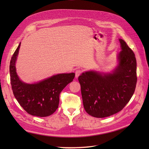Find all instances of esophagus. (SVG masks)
Wrapping results in <instances>:
<instances>
[{"mask_svg": "<svg viewBox=\"0 0 149 149\" xmlns=\"http://www.w3.org/2000/svg\"><path fill=\"white\" fill-rule=\"evenodd\" d=\"M81 73H82V71L81 70H76L75 71V76H76V78H78V76Z\"/></svg>", "mask_w": 149, "mask_h": 149, "instance_id": "obj_1", "label": "esophagus"}]
</instances>
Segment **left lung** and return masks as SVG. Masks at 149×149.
<instances>
[{
    "mask_svg": "<svg viewBox=\"0 0 149 149\" xmlns=\"http://www.w3.org/2000/svg\"><path fill=\"white\" fill-rule=\"evenodd\" d=\"M119 64L112 73L90 71L78 77L84 108L94 118H106L120 111L130 101L136 87L135 54L124 40L119 39Z\"/></svg>",
    "mask_w": 149,
    "mask_h": 149,
    "instance_id": "1",
    "label": "left lung"
}]
</instances>
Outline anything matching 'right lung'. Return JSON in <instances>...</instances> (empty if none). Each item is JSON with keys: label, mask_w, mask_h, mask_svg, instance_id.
<instances>
[{"label": "right lung", "mask_w": 149, "mask_h": 149, "mask_svg": "<svg viewBox=\"0 0 149 149\" xmlns=\"http://www.w3.org/2000/svg\"><path fill=\"white\" fill-rule=\"evenodd\" d=\"M20 47V43L10 63V83L13 95L23 109L30 115L50 116L58 109L60 93L67 84L73 81L75 74H58L37 83H24L19 79L15 68Z\"/></svg>", "instance_id": "right-lung-1"}]
</instances>
